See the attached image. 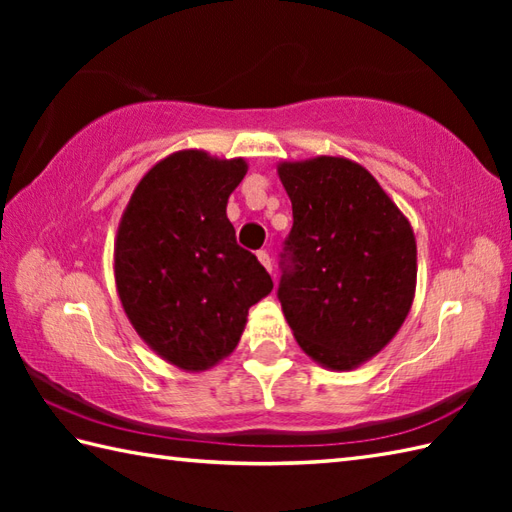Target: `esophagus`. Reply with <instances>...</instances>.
Segmentation results:
<instances>
[{"label":"esophagus","mask_w":512,"mask_h":512,"mask_svg":"<svg viewBox=\"0 0 512 512\" xmlns=\"http://www.w3.org/2000/svg\"><path fill=\"white\" fill-rule=\"evenodd\" d=\"M257 259H259V264H262L268 270V273H273V264H270V255L266 253V250H259Z\"/></svg>","instance_id":"esophagus-1"}]
</instances>
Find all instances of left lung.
Segmentation results:
<instances>
[{
	"label": "left lung",
	"mask_w": 512,
	"mask_h": 512,
	"mask_svg": "<svg viewBox=\"0 0 512 512\" xmlns=\"http://www.w3.org/2000/svg\"><path fill=\"white\" fill-rule=\"evenodd\" d=\"M292 202L279 301L299 347L332 372L374 358L405 323L418 250L409 220L378 180L343 156L281 160Z\"/></svg>",
	"instance_id": "obj_1"
}]
</instances>
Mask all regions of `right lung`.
Wrapping results in <instances>:
<instances>
[{
    "label": "right lung",
    "instance_id": "obj_1",
    "mask_svg": "<svg viewBox=\"0 0 512 512\" xmlns=\"http://www.w3.org/2000/svg\"><path fill=\"white\" fill-rule=\"evenodd\" d=\"M246 171L244 158L173 151L140 178L118 222V299L140 339L184 372H206L231 354L248 308L273 290L226 217Z\"/></svg>",
    "mask_w": 512,
    "mask_h": 512
}]
</instances>
